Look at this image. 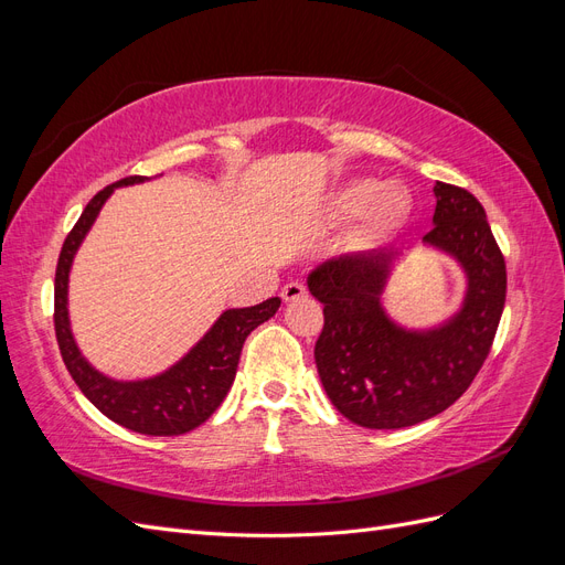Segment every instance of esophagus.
Here are the masks:
<instances>
[{"mask_svg":"<svg viewBox=\"0 0 565 565\" xmlns=\"http://www.w3.org/2000/svg\"><path fill=\"white\" fill-rule=\"evenodd\" d=\"M306 297V287L301 282H287L282 287V299L285 301H299Z\"/></svg>","mask_w":565,"mask_h":565,"instance_id":"obj_1","label":"esophagus"}]
</instances>
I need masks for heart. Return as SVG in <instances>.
I'll return each mask as SVG.
<instances>
[{"mask_svg": "<svg viewBox=\"0 0 565 565\" xmlns=\"http://www.w3.org/2000/svg\"><path fill=\"white\" fill-rule=\"evenodd\" d=\"M320 214L330 224L358 221V243L382 245L396 235L413 214V195L398 181L355 177L324 195Z\"/></svg>", "mask_w": 565, "mask_h": 565, "instance_id": "heart-1", "label": "heart"}]
</instances>
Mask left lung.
<instances>
[{"instance_id": "8db88e82", "label": "left lung", "mask_w": 565, "mask_h": 565, "mask_svg": "<svg viewBox=\"0 0 565 565\" xmlns=\"http://www.w3.org/2000/svg\"><path fill=\"white\" fill-rule=\"evenodd\" d=\"M434 195V228L422 245L446 254L465 276L448 318L409 328L386 311L388 280L413 247L330 256L306 278L324 306L320 382L339 413L365 429H403L450 407L481 370L502 318L507 268L483 204L443 181Z\"/></svg>"}]
</instances>
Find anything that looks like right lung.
<instances>
[{"mask_svg":"<svg viewBox=\"0 0 565 565\" xmlns=\"http://www.w3.org/2000/svg\"><path fill=\"white\" fill-rule=\"evenodd\" d=\"M143 181L150 179L127 177L106 185L89 200L75 228L65 237L54 282V324L67 372L73 374L75 384L100 413L136 434L179 436L207 422L221 401L226 398L247 334L276 316L280 309V297H270L256 306H245V309H226L214 320L212 328L188 349V353L152 377L115 380L110 374L96 370L79 351L71 328L67 285H71L73 262L108 198L117 188Z\"/></svg>","mask_w":565,"mask_h":565,"instance_id":"1","label":"right lung"}]
</instances>
